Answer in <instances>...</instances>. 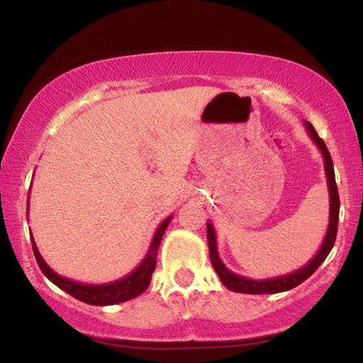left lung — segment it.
<instances>
[{
    "mask_svg": "<svg viewBox=\"0 0 363 363\" xmlns=\"http://www.w3.org/2000/svg\"><path fill=\"white\" fill-rule=\"evenodd\" d=\"M305 127L306 130H308L311 140L315 142L316 147L320 149V152L323 155L325 176H327V186H328V194H330L328 228H327V235L323 238L322 246H320L318 253H316L305 266H301L300 269H295V272L288 274H281V277L266 278V279H251V278L241 277V274L233 273L231 269L226 268V264L223 263L218 255V242H216L214 228L213 224L208 221V245H209L211 263H213L214 272L218 273L219 279H221L223 284L228 288V290L238 291V293H247V295H263V293L288 291L291 290V288L298 286L300 283H303L306 278H310L311 274L316 272V268L323 263L330 251H332V247L335 245V238H337L338 211H340V199H338L337 182H335L333 162H332V157H330L327 145H325V142L320 139L318 134H316L313 125H311L310 122H305Z\"/></svg>",
    "mask_w": 363,
    "mask_h": 363,
    "instance_id": "obj_1",
    "label": "left lung"
}]
</instances>
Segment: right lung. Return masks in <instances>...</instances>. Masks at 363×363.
I'll use <instances>...</instances> for the list:
<instances>
[{"mask_svg": "<svg viewBox=\"0 0 363 363\" xmlns=\"http://www.w3.org/2000/svg\"><path fill=\"white\" fill-rule=\"evenodd\" d=\"M172 216L164 219L162 223L159 224V228L155 229V235L150 241L149 251L145 255V258L142 259V263L137 266L134 272H130L127 277H123L117 281H110L104 284H86V283H79L73 281V279L63 278L53 272L50 266L45 263V259L41 258L38 247H36L33 236H31V245H33V253L36 258V263H38L41 273L47 277L50 281L57 284L58 288H62L63 291H67L68 295H72L77 300L84 301V303L89 305H97V306H105V305H117L122 303V301L132 300V298L139 296L140 293L147 290L150 277H152L155 269V259H157V250L160 245V240H162L164 231L171 223Z\"/></svg>", "mask_w": 363, "mask_h": 363, "instance_id": "add662e5", "label": "right lung"}]
</instances>
